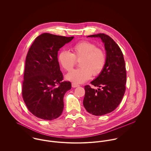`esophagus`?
<instances>
[{
	"mask_svg": "<svg viewBox=\"0 0 151 151\" xmlns=\"http://www.w3.org/2000/svg\"><path fill=\"white\" fill-rule=\"evenodd\" d=\"M71 86H72L73 88H76V87L80 86L78 84H77L74 83H71Z\"/></svg>",
	"mask_w": 151,
	"mask_h": 151,
	"instance_id": "esophagus-1",
	"label": "esophagus"
}]
</instances>
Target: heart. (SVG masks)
<instances>
[{
  "instance_id": "heart-1",
  "label": "heart",
  "mask_w": 151,
  "mask_h": 151,
  "mask_svg": "<svg viewBox=\"0 0 151 151\" xmlns=\"http://www.w3.org/2000/svg\"><path fill=\"white\" fill-rule=\"evenodd\" d=\"M73 53L62 50L58 56L59 64L67 71H71L80 60L79 68L74 70L66 76V78L74 83H83L92 75L97 76L105 68L106 56L104 50L97 47L96 44L88 41H82L73 45Z\"/></svg>"
}]
</instances>
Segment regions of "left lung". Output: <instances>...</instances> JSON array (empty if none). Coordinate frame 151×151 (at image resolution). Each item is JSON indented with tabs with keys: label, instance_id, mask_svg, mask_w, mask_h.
Instances as JSON below:
<instances>
[{
	"label": "left lung",
	"instance_id": "obj_1",
	"mask_svg": "<svg viewBox=\"0 0 151 151\" xmlns=\"http://www.w3.org/2000/svg\"><path fill=\"white\" fill-rule=\"evenodd\" d=\"M88 37L100 38L105 43L106 63L102 73L91 82L99 87L98 90L88 85L84 86L83 105L88 113L102 116L115 110L123 98L127 78L126 64L120 47L108 35L98 34Z\"/></svg>",
	"mask_w": 151,
	"mask_h": 151
}]
</instances>
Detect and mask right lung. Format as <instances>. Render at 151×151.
<instances>
[{
  "label": "right lung",
  "instance_id": "add662e5",
  "mask_svg": "<svg viewBox=\"0 0 151 151\" xmlns=\"http://www.w3.org/2000/svg\"><path fill=\"white\" fill-rule=\"evenodd\" d=\"M73 38L43 33L35 38L29 49L22 96L28 109L38 118L52 120L63 112L64 95L71 84L63 81L58 53Z\"/></svg>",
  "mask_w": 151,
  "mask_h": 151
}]
</instances>
